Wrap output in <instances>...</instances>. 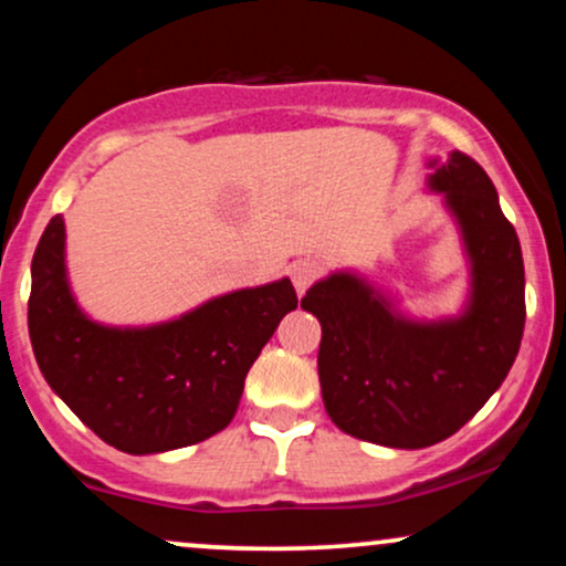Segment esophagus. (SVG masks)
Returning a JSON list of instances; mask_svg holds the SVG:
<instances>
[{
	"instance_id": "34e87169",
	"label": "esophagus",
	"mask_w": 566,
	"mask_h": 566,
	"mask_svg": "<svg viewBox=\"0 0 566 566\" xmlns=\"http://www.w3.org/2000/svg\"><path fill=\"white\" fill-rule=\"evenodd\" d=\"M290 279L295 284L297 295H305V290L319 279V263L316 261H295L290 265Z\"/></svg>"
}]
</instances>
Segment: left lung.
I'll return each mask as SVG.
<instances>
[{"instance_id":"left-lung-1","label":"left lung","mask_w":566,"mask_h":566,"mask_svg":"<svg viewBox=\"0 0 566 566\" xmlns=\"http://www.w3.org/2000/svg\"><path fill=\"white\" fill-rule=\"evenodd\" d=\"M473 263V301L460 319L415 324L367 284L335 274L301 305L322 324L319 382L327 415L356 439L420 450L460 431L486 405L522 346L524 261L490 175L469 154L433 167Z\"/></svg>"}]
</instances>
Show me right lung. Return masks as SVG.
Here are the masks:
<instances>
[{"instance_id": "add662e5", "label": "right lung", "mask_w": 566, "mask_h": 566, "mask_svg": "<svg viewBox=\"0 0 566 566\" xmlns=\"http://www.w3.org/2000/svg\"><path fill=\"white\" fill-rule=\"evenodd\" d=\"M55 216L31 261L29 335L44 380L90 431L129 454L167 452L223 431L244 378L287 311L290 279L216 297L151 329L97 327L76 308Z\"/></svg>"}]
</instances>
